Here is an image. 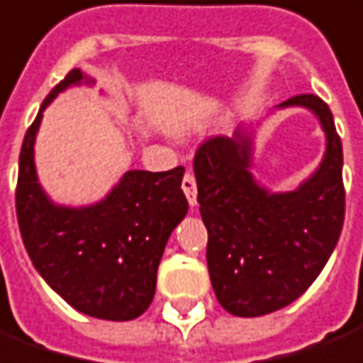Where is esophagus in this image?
I'll use <instances>...</instances> for the list:
<instances>
[{"label":"esophagus","mask_w":363,"mask_h":363,"mask_svg":"<svg viewBox=\"0 0 363 363\" xmlns=\"http://www.w3.org/2000/svg\"><path fill=\"white\" fill-rule=\"evenodd\" d=\"M182 189H184V194H186L189 205H195V203H197V184H195L194 172L187 169L186 176L182 179Z\"/></svg>","instance_id":"34e87169"}]
</instances>
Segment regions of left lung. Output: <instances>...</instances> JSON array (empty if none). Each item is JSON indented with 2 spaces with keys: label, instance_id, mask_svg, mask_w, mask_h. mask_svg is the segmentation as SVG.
Masks as SVG:
<instances>
[{
  "label": "left lung",
  "instance_id": "1",
  "mask_svg": "<svg viewBox=\"0 0 363 363\" xmlns=\"http://www.w3.org/2000/svg\"><path fill=\"white\" fill-rule=\"evenodd\" d=\"M293 105L311 109L326 133L325 160L297 191L269 194L252 179V143L240 133L207 138L195 152L211 284L223 309L236 317H262L301 297L340 238L346 191L333 113L313 94L279 107Z\"/></svg>",
  "mask_w": 363,
  "mask_h": 363
}]
</instances>
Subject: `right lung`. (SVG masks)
Here are the masks:
<instances>
[{"mask_svg":"<svg viewBox=\"0 0 363 363\" xmlns=\"http://www.w3.org/2000/svg\"><path fill=\"white\" fill-rule=\"evenodd\" d=\"M82 79L78 68L68 72L27 128L15 189L17 220L35 268L68 305L104 320H133L150 307L166 242L187 213L184 166L130 169L91 207L52 205L38 186L33 145L46 105Z\"/></svg>","mask_w":363,"mask_h":363,"instance_id":"obj_1","label":"right lung"}]
</instances>
